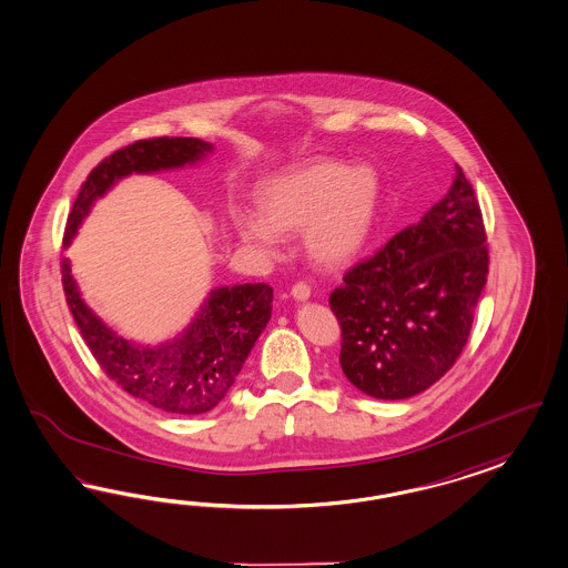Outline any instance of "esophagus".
I'll return each mask as SVG.
<instances>
[{"label": "esophagus", "instance_id": "1", "mask_svg": "<svg viewBox=\"0 0 568 568\" xmlns=\"http://www.w3.org/2000/svg\"><path fill=\"white\" fill-rule=\"evenodd\" d=\"M293 300H297V302H306L310 300V287H307L306 283H295L292 287Z\"/></svg>", "mask_w": 568, "mask_h": 568}]
</instances>
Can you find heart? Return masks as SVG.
<instances>
[{
    "label": "heart",
    "mask_w": 568,
    "mask_h": 568,
    "mask_svg": "<svg viewBox=\"0 0 568 568\" xmlns=\"http://www.w3.org/2000/svg\"><path fill=\"white\" fill-rule=\"evenodd\" d=\"M256 202L261 216L235 219L245 244L275 254L281 235L304 231L307 258L337 271L357 256L374 230L381 180L374 169L314 159L268 180Z\"/></svg>",
    "instance_id": "heart-1"
}]
</instances>
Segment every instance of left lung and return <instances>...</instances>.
Listing matches in <instances>:
<instances>
[{
	"label": "left lung",
	"mask_w": 568,
	"mask_h": 568,
	"mask_svg": "<svg viewBox=\"0 0 568 568\" xmlns=\"http://www.w3.org/2000/svg\"><path fill=\"white\" fill-rule=\"evenodd\" d=\"M445 199L355 264L328 304L341 326L338 364L374 399H407L455 366L488 281L476 192L455 165Z\"/></svg>",
	"instance_id": "left-lung-1"
}]
</instances>
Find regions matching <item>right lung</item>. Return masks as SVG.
I'll return each mask as SVG.
<instances>
[{
	"label": "right lung",
	"instance_id": "obj_1",
	"mask_svg": "<svg viewBox=\"0 0 568 568\" xmlns=\"http://www.w3.org/2000/svg\"><path fill=\"white\" fill-rule=\"evenodd\" d=\"M211 151L213 144L199 139L161 136L136 140L109 154L80 185L65 223L63 244H70L77 235L92 202L118 180L134 171L151 173L196 163ZM62 283L80 335L109 378L142 403L175 415L206 414L225 399L273 310V287L266 283L219 287L180 337L159 347H140L115 335L92 314L78 293L65 258Z\"/></svg>",
	"mask_w": 568,
	"mask_h": 568
}]
</instances>
